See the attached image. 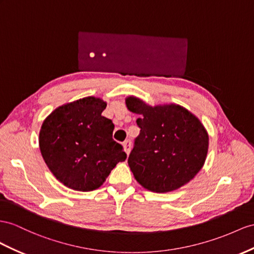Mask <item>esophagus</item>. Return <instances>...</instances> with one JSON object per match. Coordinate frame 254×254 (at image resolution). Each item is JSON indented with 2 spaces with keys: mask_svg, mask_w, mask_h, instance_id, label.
<instances>
[{
  "mask_svg": "<svg viewBox=\"0 0 254 254\" xmlns=\"http://www.w3.org/2000/svg\"><path fill=\"white\" fill-rule=\"evenodd\" d=\"M122 146H123V150H125L126 153L128 155L129 152H131V148H132L131 140H128V139L126 140V141L122 144Z\"/></svg>",
  "mask_w": 254,
  "mask_h": 254,
  "instance_id": "34e87169",
  "label": "esophagus"
}]
</instances>
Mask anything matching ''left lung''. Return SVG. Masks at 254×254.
I'll return each instance as SVG.
<instances>
[{"mask_svg":"<svg viewBox=\"0 0 254 254\" xmlns=\"http://www.w3.org/2000/svg\"><path fill=\"white\" fill-rule=\"evenodd\" d=\"M126 105L139 116L140 134L127 163L146 190L167 193L196 176L207 158L209 136L196 116L178 104L151 106L128 95Z\"/></svg>","mask_w":254,"mask_h":254,"instance_id":"1","label":"left lung"}]
</instances>
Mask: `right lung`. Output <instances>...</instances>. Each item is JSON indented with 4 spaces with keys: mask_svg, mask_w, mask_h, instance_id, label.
<instances>
[{
    "mask_svg": "<svg viewBox=\"0 0 254 254\" xmlns=\"http://www.w3.org/2000/svg\"><path fill=\"white\" fill-rule=\"evenodd\" d=\"M106 106L101 97H82L57 107L43 121L38 136L42 157L54 176L71 190L99 189L127 159L113 139V121L102 116Z\"/></svg>",
    "mask_w": 254,
    "mask_h": 254,
    "instance_id": "add662e5",
    "label": "right lung"
}]
</instances>
